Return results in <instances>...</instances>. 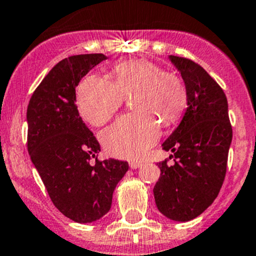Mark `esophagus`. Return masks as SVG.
Segmentation results:
<instances>
[{
  "label": "esophagus",
  "instance_id": "1",
  "mask_svg": "<svg viewBox=\"0 0 256 256\" xmlns=\"http://www.w3.org/2000/svg\"><path fill=\"white\" fill-rule=\"evenodd\" d=\"M128 166H130L131 169H137L141 168V166H144V162H141V160H131V162L128 163Z\"/></svg>",
  "mask_w": 256,
  "mask_h": 256
}]
</instances>
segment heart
Returning a JSON list of instances; mask_svg holds the SVG:
<instances>
[{
    "label": "heart",
    "mask_w": 256,
    "mask_h": 256,
    "mask_svg": "<svg viewBox=\"0 0 256 256\" xmlns=\"http://www.w3.org/2000/svg\"><path fill=\"white\" fill-rule=\"evenodd\" d=\"M114 80L88 76L77 92L80 116L92 125L100 126L112 118L122 96H135V114L115 121L100 134L102 144L109 154L136 158L144 154L160 135V121L170 125L182 114L186 92L176 74L150 60L125 61L112 70Z\"/></svg>",
    "instance_id": "obj_1"
}]
</instances>
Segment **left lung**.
<instances>
[{
  "mask_svg": "<svg viewBox=\"0 0 256 256\" xmlns=\"http://www.w3.org/2000/svg\"><path fill=\"white\" fill-rule=\"evenodd\" d=\"M184 80L186 110L163 142L174 164L158 163L156 205L166 218L188 222L200 216L218 195L226 176L232 126L226 94L208 74L189 58L169 55Z\"/></svg>",
  "mask_w": 256,
  "mask_h": 256,
  "instance_id": "8db88e82",
  "label": "left lung"
}]
</instances>
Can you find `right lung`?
I'll use <instances>...</instances> for the list:
<instances>
[{"label": "right lung", "instance_id": "add662e5", "mask_svg": "<svg viewBox=\"0 0 256 256\" xmlns=\"http://www.w3.org/2000/svg\"><path fill=\"white\" fill-rule=\"evenodd\" d=\"M104 60L103 54L64 58L38 86L26 109L32 162L56 208L77 223L109 212L112 192L128 170V162L112 158L90 164L100 146L76 106L80 80Z\"/></svg>", "mask_w": 256, "mask_h": 256}]
</instances>
